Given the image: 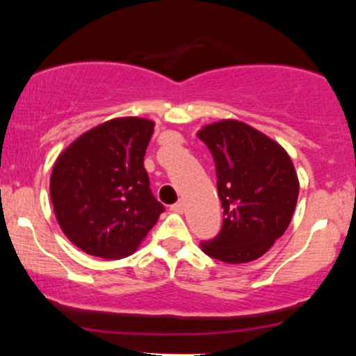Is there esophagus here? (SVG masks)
I'll return each instance as SVG.
<instances>
[{
  "label": "esophagus",
  "mask_w": 356,
  "mask_h": 356,
  "mask_svg": "<svg viewBox=\"0 0 356 356\" xmlns=\"http://www.w3.org/2000/svg\"><path fill=\"white\" fill-rule=\"evenodd\" d=\"M170 211L184 213V203L182 202H177V203H174V205H170Z\"/></svg>",
  "instance_id": "1"
}]
</instances>
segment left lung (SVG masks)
I'll return each instance as SVG.
<instances>
[{"mask_svg": "<svg viewBox=\"0 0 356 356\" xmlns=\"http://www.w3.org/2000/svg\"><path fill=\"white\" fill-rule=\"evenodd\" d=\"M216 165L222 226L202 243L203 252L227 264L255 260L282 238L296 208L300 182L290 156L267 135L238 120H221L197 134Z\"/></svg>", "mask_w": 356, "mask_h": 356, "instance_id": "left-lung-1", "label": "left lung"}]
</instances>
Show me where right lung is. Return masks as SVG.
I'll return each mask as SVG.
<instances>
[{
    "mask_svg": "<svg viewBox=\"0 0 356 356\" xmlns=\"http://www.w3.org/2000/svg\"><path fill=\"white\" fill-rule=\"evenodd\" d=\"M153 129L146 118H113L83 134L56 159L50 177L56 221L86 254H134L164 211L143 164Z\"/></svg>",
    "mask_w": 356,
    "mask_h": 356,
    "instance_id": "1",
    "label": "right lung"
}]
</instances>
